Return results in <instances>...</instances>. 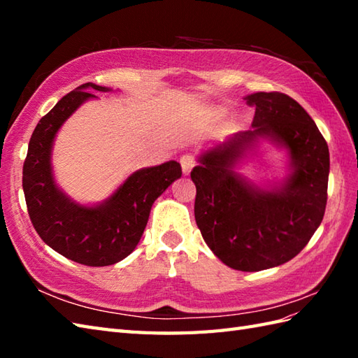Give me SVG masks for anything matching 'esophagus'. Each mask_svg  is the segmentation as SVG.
<instances>
[{
    "label": "esophagus",
    "instance_id": "1",
    "mask_svg": "<svg viewBox=\"0 0 358 358\" xmlns=\"http://www.w3.org/2000/svg\"><path fill=\"white\" fill-rule=\"evenodd\" d=\"M180 163H181V169H183V173L189 175L192 171V167L195 166V158L191 154H186L180 158Z\"/></svg>",
    "mask_w": 358,
    "mask_h": 358
}]
</instances>
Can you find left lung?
<instances>
[{
    "mask_svg": "<svg viewBox=\"0 0 358 358\" xmlns=\"http://www.w3.org/2000/svg\"><path fill=\"white\" fill-rule=\"evenodd\" d=\"M252 129L214 143L196 157L195 222L226 266L255 272L283 264L308 245L328 200L329 149L314 120L291 96L257 92ZM262 141L288 155L281 180L260 187L239 167Z\"/></svg>",
    "mask_w": 358,
    "mask_h": 358,
    "instance_id": "left-lung-1",
    "label": "left lung"
}]
</instances>
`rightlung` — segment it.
Wrapping results in <instances>:
<instances>
[{
  "label": "right lung",
  "mask_w": 358,
  "mask_h": 358,
  "mask_svg": "<svg viewBox=\"0 0 358 358\" xmlns=\"http://www.w3.org/2000/svg\"><path fill=\"white\" fill-rule=\"evenodd\" d=\"M94 90L110 87L81 85L44 115L30 136L22 166L29 217L45 245L85 266H109L123 260L138 245L152 204L181 177L180 163L166 162L132 172L108 199L83 204L58 186L52 152L57 134L81 104L95 100Z\"/></svg>",
  "instance_id": "obj_1"
}]
</instances>
